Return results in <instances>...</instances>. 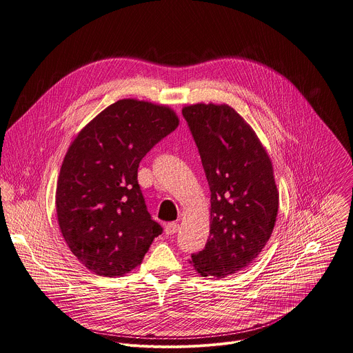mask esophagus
Here are the masks:
<instances>
[{"label": "esophagus", "mask_w": 353, "mask_h": 353, "mask_svg": "<svg viewBox=\"0 0 353 353\" xmlns=\"http://www.w3.org/2000/svg\"><path fill=\"white\" fill-rule=\"evenodd\" d=\"M177 230H179V223H176V222L168 223V225L165 226V233H166L168 236L176 234V233H177Z\"/></svg>", "instance_id": "1"}]
</instances>
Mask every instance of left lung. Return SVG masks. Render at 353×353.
Listing matches in <instances>:
<instances>
[{"mask_svg": "<svg viewBox=\"0 0 353 353\" xmlns=\"http://www.w3.org/2000/svg\"><path fill=\"white\" fill-rule=\"evenodd\" d=\"M183 117L211 190L210 239L190 263L203 276H230L253 263L272 234L279 201L272 163L233 108L198 103Z\"/></svg>", "mask_w": 353, "mask_h": 353, "instance_id": "8db88e82", "label": "left lung"}]
</instances>
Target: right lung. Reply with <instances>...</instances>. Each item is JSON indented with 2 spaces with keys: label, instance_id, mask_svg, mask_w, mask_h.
Returning <instances> with one entry per match:
<instances>
[{
  "label": "right lung",
  "instance_id": "obj_1",
  "mask_svg": "<svg viewBox=\"0 0 353 353\" xmlns=\"http://www.w3.org/2000/svg\"><path fill=\"white\" fill-rule=\"evenodd\" d=\"M177 125L170 108L123 99L99 113L70 145L56 210L65 243L90 272L123 276L162 234L146 210L138 166Z\"/></svg>",
  "mask_w": 353,
  "mask_h": 353
}]
</instances>
